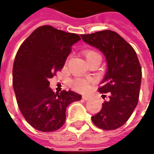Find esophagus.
Instances as JSON below:
<instances>
[{
    "label": "esophagus",
    "mask_w": 154,
    "mask_h": 154,
    "mask_svg": "<svg viewBox=\"0 0 154 154\" xmlns=\"http://www.w3.org/2000/svg\"><path fill=\"white\" fill-rule=\"evenodd\" d=\"M82 98H83L84 100H89V99H90V97H88V96H85V95H84V96L82 97Z\"/></svg>",
    "instance_id": "34e87169"
}]
</instances>
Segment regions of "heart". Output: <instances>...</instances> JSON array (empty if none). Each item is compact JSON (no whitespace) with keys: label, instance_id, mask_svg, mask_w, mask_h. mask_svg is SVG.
I'll use <instances>...</instances> for the list:
<instances>
[{"label":"heart","instance_id":"b5f03b06","mask_svg":"<svg viewBox=\"0 0 154 154\" xmlns=\"http://www.w3.org/2000/svg\"><path fill=\"white\" fill-rule=\"evenodd\" d=\"M85 56H86V59L91 58L93 56H100L94 51H85ZM71 85L73 86L74 90L79 91V92H85L88 88H89V82L84 80H80V79H76L74 80L71 82Z\"/></svg>","mask_w":154,"mask_h":154}]
</instances>
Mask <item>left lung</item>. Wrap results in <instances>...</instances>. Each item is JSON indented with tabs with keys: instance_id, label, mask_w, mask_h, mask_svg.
Segmentation results:
<instances>
[{
	"instance_id": "8db88e82",
	"label": "left lung",
	"mask_w": 154,
	"mask_h": 154,
	"mask_svg": "<svg viewBox=\"0 0 154 154\" xmlns=\"http://www.w3.org/2000/svg\"><path fill=\"white\" fill-rule=\"evenodd\" d=\"M80 37L85 43L101 51L107 63L98 91L109 92V99L92 116V121L101 129H116L128 120L138 103L141 68L136 52L119 34L109 30Z\"/></svg>"
}]
</instances>
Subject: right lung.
Here are the masks:
<instances>
[{
  "label": "right lung",
  "mask_w": 154,
  "mask_h": 154,
  "mask_svg": "<svg viewBox=\"0 0 154 154\" xmlns=\"http://www.w3.org/2000/svg\"><path fill=\"white\" fill-rule=\"evenodd\" d=\"M79 35L51 26L36 29L20 45L13 68V87L20 110L26 122L42 132L59 129L66 120V109L81 95L73 91L53 92L50 81L60 71L80 41Z\"/></svg>",
  "instance_id": "right-lung-1"
}]
</instances>
